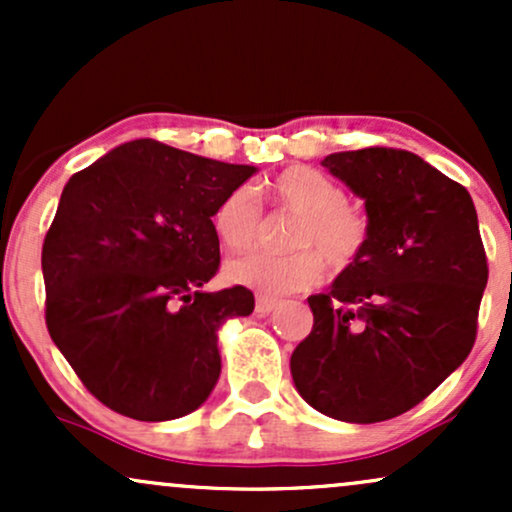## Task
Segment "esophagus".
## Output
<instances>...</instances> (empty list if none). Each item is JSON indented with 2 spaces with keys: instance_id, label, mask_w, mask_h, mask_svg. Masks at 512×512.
<instances>
[{
  "instance_id": "1",
  "label": "esophagus",
  "mask_w": 512,
  "mask_h": 512,
  "mask_svg": "<svg viewBox=\"0 0 512 512\" xmlns=\"http://www.w3.org/2000/svg\"><path fill=\"white\" fill-rule=\"evenodd\" d=\"M274 308H276V298H269V296H257V303H255L257 315H269V313H272Z\"/></svg>"
}]
</instances>
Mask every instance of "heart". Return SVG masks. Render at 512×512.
Listing matches in <instances>:
<instances>
[{
    "label": "heart",
    "instance_id": "obj_1",
    "mask_svg": "<svg viewBox=\"0 0 512 512\" xmlns=\"http://www.w3.org/2000/svg\"><path fill=\"white\" fill-rule=\"evenodd\" d=\"M281 207L301 214L291 233L293 252L250 250L226 264V279L262 296H284L320 281L327 262L342 269L361 255L368 221L346 207V192L330 175L310 166H291L269 182ZM262 204L250 185H238L214 211V231L226 248L243 250L260 236Z\"/></svg>",
    "mask_w": 512,
    "mask_h": 512
}]
</instances>
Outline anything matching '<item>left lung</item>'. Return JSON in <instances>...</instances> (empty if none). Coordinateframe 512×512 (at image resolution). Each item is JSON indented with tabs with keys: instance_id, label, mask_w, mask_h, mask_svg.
Masks as SVG:
<instances>
[{
	"instance_id": "1",
	"label": "left lung",
	"mask_w": 512,
	"mask_h": 512,
	"mask_svg": "<svg viewBox=\"0 0 512 512\" xmlns=\"http://www.w3.org/2000/svg\"><path fill=\"white\" fill-rule=\"evenodd\" d=\"M366 202L361 255L308 298L313 332L291 375L310 407L346 424L395 419L462 366L477 339L489 267L460 182L402 149L322 161Z\"/></svg>"
}]
</instances>
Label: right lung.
Listing matches in <instances>:
<instances>
[{"label":"right lung","instance_id":"obj_1","mask_svg":"<svg viewBox=\"0 0 512 512\" xmlns=\"http://www.w3.org/2000/svg\"><path fill=\"white\" fill-rule=\"evenodd\" d=\"M252 173L137 139L64 185L43 243L45 322L105 407L170 421L207 402L221 325L255 308L245 286L202 291L221 262L211 216Z\"/></svg>","mask_w":512,"mask_h":512}]
</instances>
